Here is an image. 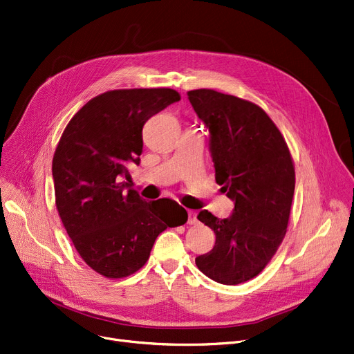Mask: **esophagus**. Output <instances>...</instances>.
Segmentation results:
<instances>
[{"label": "esophagus", "instance_id": "1", "mask_svg": "<svg viewBox=\"0 0 354 354\" xmlns=\"http://www.w3.org/2000/svg\"><path fill=\"white\" fill-rule=\"evenodd\" d=\"M198 220H197V214L194 211H188V224L189 225H194L197 224Z\"/></svg>", "mask_w": 354, "mask_h": 354}]
</instances>
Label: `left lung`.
Segmentation results:
<instances>
[{
    "label": "left lung",
    "instance_id": "obj_1",
    "mask_svg": "<svg viewBox=\"0 0 354 354\" xmlns=\"http://www.w3.org/2000/svg\"><path fill=\"white\" fill-rule=\"evenodd\" d=\"M209 131L215 181L234 201L228 218L207 209L197 218L215 234L214 248L196 258L203 274L238 285L261 274L286 234L295 169L279 129L259 106L212 89L187 92Z\"/></svg>",
    "mask_w": 354,
    "mask_h": 354
}]
</instances>
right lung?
Instances as JSON below:
<instances>
[{
    "instance_id": "add662e5",
    "label": "right lung",
    "mask_w": 354,
    "mask_h": 354,
    "mask_svg": "<svg viewBox=\"0 0 354 354\" xmlns=\"http://www.w3.org/2000/svg\"><path fill=\"white\" fill-rule=\"evenodd\" d=\"M174 89H119L89 100L65 127L52 160L55 204L77 254L106 278H124L149 259L167 227L185 224L173 200H143L127 165H140L143 126L178 102Z\"/></svg>"
}]
</instances>
